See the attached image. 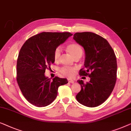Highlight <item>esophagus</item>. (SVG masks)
I'll return each mask as SVG.
<instances>
[{"instance_id":"obj_1","label":"esophagus","mask_w":131,"mask_h":131,"mask_svg":"<svg viewBox=\"0 0 131 131\" xmlns=\"http://www.w3.org/2000/svg\"><path fill=\"white\" fill-rule=\"evenodd\" d=\"M68 81L69 83H73V82H75V81H73V80H72V79H70V78H68Z\"/></svg>"}]
</instances>
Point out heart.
Returning <instances> with one entry per match:
<instances>
[{
	"instance_id": "obj_1",
	"label": "heart",
	"mask_w": 131,
	"mask_h": 131,
	"mask_svg": "<svg viewBox=\"0 0 131 131\" xmlns=\"http://www.w3.org/2000/svg\"><path fill=\"white\" fill-rule=\"evenodd\" d=\"M67 50L69 53H71L75 59L79 58L82 56L84 50L83 48L78 43H71L67 46ZM61 56V48L60 47H57L54 49V52H53V58L55 62H58ZM77 70V68L75 67H71V66H64L60 68V73L66 76L71 77L73 76L75 72Z\"/></svg>"
}]
</instances>
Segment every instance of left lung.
Returning <instances> with one entry per match:
<instances>
[{"instance_id":"left-lung-1","label":"left lung","mask_w":131,"mask_h":131,"mask_svg":"<svg viewBox=\"0 0 131 131\" xmlns=\"http://www.w3.org/2000/svg\"><path fill=\"white\" fill-rule=\"evenodd\" d=\"M73 39L84 47L85 53L84 66L80 76L89 77L84 84L78 80L81 90L76 95L78 102L94 107L104 103L111 94L117 78V61L111 46L107 40L91 32H76Z\"/></svg>"}]
</instances>
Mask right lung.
Wrapping results in <instances>:
<instances>
[{
  "label": "right lung",
  "instance_id": "add662e5",
  "mask_svg": "<svg viewBox=\"0 0 131 131\" xmlns=\"http://www.w3.org/2000/svg\"><path fill=\"white\" fill-rule=\"evenodd\" d=\"M71 33L43 32L29 38L22 46L16 64V81L27 100L37 107L52 103L59 86L67 84L66 78L45 76V71L54 62L53 52Z\"/></svg>",
  "mask_w": 131,
  "mask_h": 131
}]
</instances>
